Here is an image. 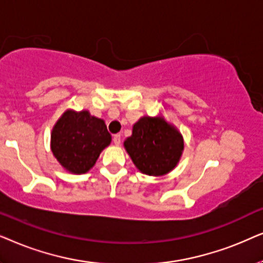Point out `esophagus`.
<instances>
[{"mask_svg": "<svg viewBox=\"0 0 263 263\" xmlns=\"http://www.w3.org/2000/svg\"><path fill=\"white\" fill-rule=\"evenodd\" d=\"M113 142H114V144H115V145H120V143H121V137H120V135H114V137H113Z\"/></svg>", "mask_w": 263, "mask_h": 263, "instance_id": "1", "label": "esophagus"}]
</instances>
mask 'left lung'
<instances>
[{
	"label": "left lung",
	"instance_id": "8db88e82",
	"mask_svg": "<svg viewBox=\"0 0 263 263\" xmlns=\"http://www.w3.org/2000/svg\"><path fill=\"white\" fill-rule=\"evenodd\" d=\"M124 148L139 172L161 177L172 172L179 163L184 138L177 126L162 114L144 115L132 126V135L125 139Z\"/></svg>",
	"mask_w": 263,
	"mask_h": 263
}]
</instances>
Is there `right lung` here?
Listing matches in <instances>:
<instances>
[{
  "mask_svg": "<svg viewBox=\"0 0 263 263\" xmlns=\"http://www.w3.org/2000/svg\"><path fill=\"white\" fill-rule=\"evenodd\" d=\"M111 142L106 122L89 110H65L50 134V149L66 172L84 174Z\"/></svg>",
  "mask_w": 263,
  "mask_h": 263,
  "instance_id": "1",
  "label": "right lung"
}]
</instances>
